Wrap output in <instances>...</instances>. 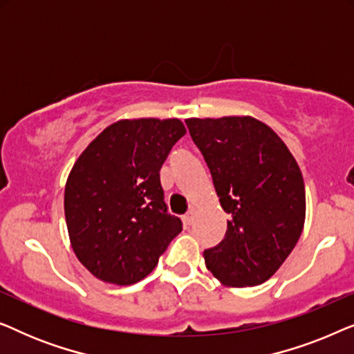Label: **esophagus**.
<instances>
[{"mask_svg":"<svg viewBox=\"0 0 354 354\" xmlns=\"http://www.w3.org/2000/svg\"><path fill=\"white\" fill-rule=\"evenodd\" d=\"M193 221H195V209H193V207H190L187 214L183 216V222H185L187 225H192Z\"/></svg>","mask_w":354,"mask_h":354,"instance_id":"esophagus-1","label":"esophagus"}]
</instances>
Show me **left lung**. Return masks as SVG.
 Segmentation results:
<instances>
[{
    "mask_svg": "<svg viewBox=\"0 0 354 354\" xmlns=\"http://www.w3.org/2000/svg\"><path fill=\"white\" fill-rule=\"evenodd\" d=\"M227 214L224 240L205 250L225 287H254L277 272L303 232L306 193L297 159L251 115L185 120Z\"/></svg>",
    "mask_w": 354,
    "mask_h": 354,
    "instance_id": "obj_1",
    "label": "left lung"
}]
</instances>
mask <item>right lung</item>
<instances>
[{
  "instance_id": "right-lung-1",
  "label": "right lung",
  "mask_w": 354,
  "mask_h": 354,
  "mask_svg": "<svg viewBox=\"0 0 354 354\" xmlns=\"http://www.w3.org/2000/svg\"><path fill=\"white\" fill-rule=\"evenodd\" d=\"M187 133L178 119H122L106 127L67 177L64 212L77 259L106 283L132 285L182 232L167 214L159 171Z\"/></svg>"
}]
</instances>
